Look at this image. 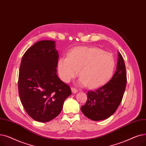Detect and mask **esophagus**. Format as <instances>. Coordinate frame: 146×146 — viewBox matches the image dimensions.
I'll use <instances>...</instances> for the list:
<instances>
[{
  "label": "esophagus",
  "mask_w": 146,
  "mask_h": 146,
  "mask_svg": "<svg viewBox=\"0 0 146 146\" xmlns=\"http://www.w3.org/2000/svg\"><path fill=\"white\" fill-rule=\"evenodd\" d=\"M71 91H72V93L73 94H75V93L78 92V90H77V89H75V88H73V87L71 88Z\"/></svg>",
  "instance_id": "obj_1"
}]
</instances>
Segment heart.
I'll return each mask as SVG.
<instances>
[{
  "label": "heart",
  "mask_w": 146,
  "mask_h": 146,
  "mask_svg": "<svg viewBox=\"0 0 146 146\" xmlns=\"http://www.w3.org/2000/svg\"><path fill=\"white\" fill-rule=\"evenodd\" d=\"M116 65L112 54L95 47L75 48L68 57L58 62V72L62 80L69 82L78 74L79 84L91 89L99 88L113 76Z\"/></svg>",
  "instance_id": "1"
}]
</instances>
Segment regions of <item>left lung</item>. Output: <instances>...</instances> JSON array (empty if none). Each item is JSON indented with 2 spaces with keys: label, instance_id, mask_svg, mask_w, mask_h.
Returning <instances> with one entry per match:
<instances>
[{
  "label": "left lung",
  "instance_id": "obj_1",
  "mask_svg": "<svg viewBox=\"0 0 146 146\" xmlns=\"http://www.w3.org/2000/svg\"><path fill=\"white\" fill-rule=\"evenodd\" d=\"M125 65L118 52L116 70L112 78L102 87L87 93V100L81 110L88 118L94 121L106 119L119 107L126 88Z\"/></svg>",
  "mask_w": 146,
  "mask_h": 146
}]
</instances>
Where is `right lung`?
I'll list each match as a JSON object with an SVG mask.
<instances>
[{"instance_id":"right-lung-1","label":"right lung","mask_w":146,"mask_h":146,"mask_svg":"<svg viewBox=\"0 0 146 146\" xmlns=\"http://www.w3.org/2000/svg\"><path fill=\"white\" fill-rule=\"evenodd\" d=\"M55 41L41 40L23 55L19 67L18 92L29 115L38 122H47L62 111L71 90L57 75L59 54Z\"/></svg>"}]
</instances>
